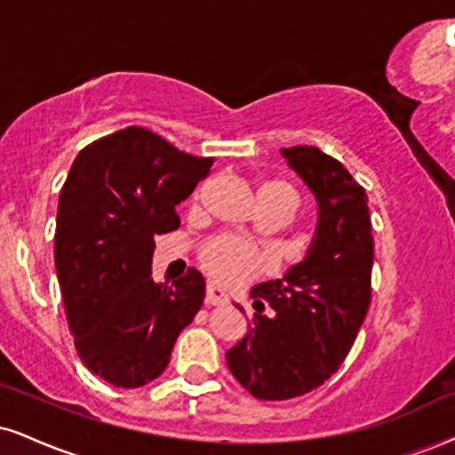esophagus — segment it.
I'll return each instance as SVG.
<instances>
[{
	"mask_svg": "<svg viewBox=\"0 0 455 455\" xmlns=\"http://www.w3.org/2000/svg\"><path fill=\"white\" fill-rule=\"evenodd\" d=\"M204 301H206V306H228L229 297L223 293L221 289L215 287V284H209V287H206Z\"/></svg>",
	"mask_w": 455,
	"mask_h": 455,
	"instance_id": "obj_1",
	"label": "esophagus"
}]
</instances>
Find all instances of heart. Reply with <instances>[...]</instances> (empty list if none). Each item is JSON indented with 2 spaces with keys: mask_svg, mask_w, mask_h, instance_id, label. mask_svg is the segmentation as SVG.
Segmentation results:
<instances>
[{
  "mask_svg": "<svg viewBox=\"0 0 455 455\" xmlns=\"http://www.w3.org/2000/svg\"><path fill=\"white\" fill-rule=\"evenodd\" d=\"M261 196L284 200L291 206H295L297 202L295 189L283 181L266 183L261 188ZM200 259L212 276L226 284L251 283L276 267V255L272 249L238 234H221L206 240L200 249Z\"/></svg>",
  "mask_w": 455,
  "mask_h": 455,
  "instance_id": "b5f03b06",
  "label": "heart"
}]
</instances>
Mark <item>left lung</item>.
<instances>
[{
    "label": "left lung",
    "instance_id": "8db88e82",
    "mask_svg": "<svg viewBox=\"0 0 455 455\" xmlns=\"http://www.w3.org/2000/svg\"><path fill=\"white\" fill-rule=\"evenodd\" d=\"M280 151L316 198L318 221L304 261L251 289L253 327L226 355L234 378L261 401L295 399L324 384L350 352L371 301L373 234L364 189L318 148ZM263 300L274 313L262 314Z\"/></svg>",
    "mask_w": 455,
    "mask_h": 455
}]
</instances>
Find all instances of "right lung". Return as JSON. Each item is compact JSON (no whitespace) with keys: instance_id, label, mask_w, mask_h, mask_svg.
Here are the masks:
<instances>
[{"instance_id":"1","label":"right lung","mask_w":455,"mask_h":455,"mask_svg":"<svg viewBox=\"0 0 455 455\" xmlns=\"http://www.w3.org/2000/svg\"><path fill=\"white\" fill-rule=\"evenodd\" d=\"M212 158L179 151L141 126L86 145L60 189L54 263L82 363L117 388H141L171 361L204 301L196 267L154 283L156 236L179 228L177 204Z\"/></svg>"}]
</instances>
